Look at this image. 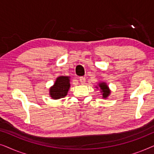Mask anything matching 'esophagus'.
Segmentation results:
<instances>
[{
  "mask_svg": "<svg viewBox=\"0 0 154 154\" xmlns=\"http://www.w3.org/2000/svg\"><path fill=\"white\" fill-rule=\"evenodd\" d=\"M79 81L81 82V84H84V83H85V78L83 77V76L80 77L79 78Z\"/></svg>",
  "mask_w": 154,
  "mask_h": 154,
  "instance_id": "esophagus-1",
  "label": "esophagus"
}]
</instances>
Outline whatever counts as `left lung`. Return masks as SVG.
I'll use <instances>...</instances> for the list:
<instances>
[{"label":"left lung","instance_id":"8db88e82","mask_svg":"<svg viewBox=\"0 0 154 154\" xmlns=\"http://www.w3.org/2000/svg\"><path fill=\"white\" fill-rule=\"evenodd\" d=\"M99 85H100L99 86H100V89L102 90V92H103V93H102L103 97L106 98V97H108L109 95V93H110V90H109L108 86L106 85V83H100Z\"/></svg>","mask_w":154,"mask_h":154}]
</instances>
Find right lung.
Returning <instances> with one entry per match:
<instances>
[{
    "instance_id": "1",
    "label": "right lung",
    "mask_w": 154,
    "mask_h": 154,
    "mask_svg": "<svg viewBox=\"0 0 154 154\" xmlns=\"http://www.w3.org/2000/svg\"><path fill=\"white\" fill-rule=\"evenodd\" d=\"M70 87L69 78L60 76L57 79L54 85L50 89V94L54 100L62 98L67 94Z\"/></svg>"
}]
</instances>
